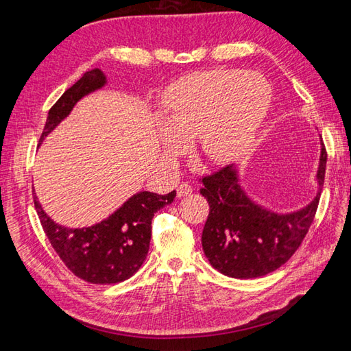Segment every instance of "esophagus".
I'll use <instances>...</instances> for the list:
<instances>
[{"mask_svg": "<svg viewBox=\"0 0 351 351\" xmlns=\"http://www.w3.org/2000/svg\"><path fill=\"white\" fill-rule=\"evenodd\" d=\"M191 191H193L191 185H189V184H181L180 187H178V190H176V196H178V197H185V196L191 195Z\"/></svg>", "mask_w": 351, "mask_h": 351, "instance_id": "34e87169", "label": "esophagus"}]
</instances>
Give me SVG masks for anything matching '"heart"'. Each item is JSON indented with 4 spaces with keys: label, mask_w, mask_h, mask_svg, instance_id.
Wrapping results in <instances>:
<instances>
[{
    "label": "heart",
    "mask_w": 351,
    "mask_h": 351,
    "mask_svg": "<svg viewBox=\"0 0 351 351\" xmlns=\"http://www.w3.org/2000/svg\"><path fill=\"white\" fill-rule=\"evenodd\" d=\"M273 101V88L256 72L200 71L171 84L162 98L158 134L166 158L197 138L200 155L213 164L240 158L250 149Z\"/></svg>",
    "instance_id": "1"
}]
</instances>
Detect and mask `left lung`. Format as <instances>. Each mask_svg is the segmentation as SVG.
I'll list each match as a JSON object with an SVG mask.
<instances>
[{
    "mask_svg": "<svg viewBox=\"0 0 351 351\" xmlns=\"http://www.w3.org/2000/svg\"><path fill=\"white\" fill-rule=\"evenodd\" d=\"M326 161L327 154L319 138L317 195L306 206L291 213L268 210L250 199L234 164L204 178L200 195L210 204V214L202 232V247L215 270L234 279H253L285 264L314 220Z\"/></svg>",
    "mask_w": 351,
    "mask_h": 351,
    "instance_id": "left-lung-1",
    "label": "left lung"
}]
</instances>
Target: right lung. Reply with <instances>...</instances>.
I'll return each instance as SVG.
<instances>
[{"instance_id": "obj_1", "label": "right lung", "mask_w": 351, "mask_h": 351, "mask_svg": "<svg viewBox=\"0 0 351 351\" xmlns=\"http://www.w3.org/2000/svg\"><path fill=\"white\" fill-rule=\"evenodd\" d=\"M106 84L107 77L101 69L87 71L51 107L40 143L69 116L81 98ZM33 195L45 234L66 267L80 279L107 285L130 279L145 263L151 243L154 214L173 202L176 191L164 196L138 191L107 219L88 228L73 229L52 220L43 211L34 190Z\"/></svg>"}]
</instances>
